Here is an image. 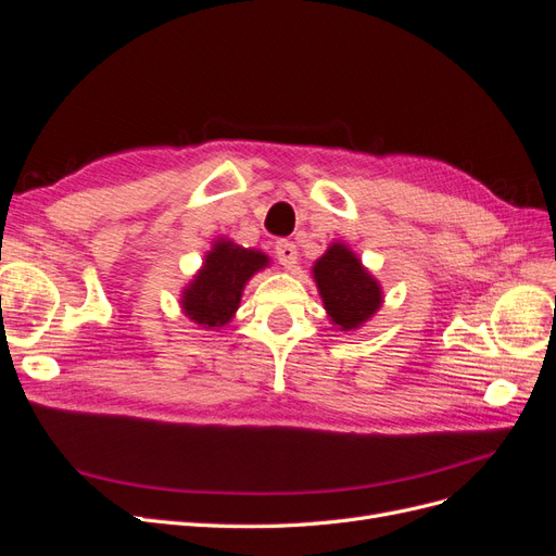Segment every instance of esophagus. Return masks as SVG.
Returning <instances> with one entry per match:
<instances>
[{
    "mask_svg": "<svg viewBox=\"0 0 556 556\" xmlns=\"http://www.w3.org/2000/svg\"><path fill=\"white\" fill-rule=\"evenodd\" d=\"M276 260L285 266V268H294L296 260H299V252H296V245L290 243V241H278L276 243Z\"/></svg>",
    "mask_w": 556,
    "mask_h": 556,
    "instance_id": "obj_1",
    "label": "esophagus"
}]
</instances>
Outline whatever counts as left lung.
Masks as SVG:
<instances>
[{"label": "left lung", "instance_id": "obj_1", "mask_svg": "<svg viewBox=\"0 0 556 556\" xmlns=\"http://www.w3.org/2000/svg\"><path fill=\"white\" fill-rule=\"evenodd\" d=\"M317 292L331 325L341 331L359 329L382 306L380 282L345 243H331L313 266Z\"/></svg>", "mask_w": 556, "mask_h": 556}]
</instances>
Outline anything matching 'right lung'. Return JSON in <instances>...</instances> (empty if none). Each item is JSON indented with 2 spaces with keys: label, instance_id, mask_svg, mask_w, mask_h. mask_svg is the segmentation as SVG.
<instances>
[{
  "label": "right lung",
  "instance_id": "1",
  "mask_svg": "<svg viewBox=\"0 0 556 556\" xmlns=\"http://www.w3.org/2000/svg\"><path fill=\"white\" fill-rule=\"evenodd\" d=\"M266 266L268 257L262 250H250L229 239H217L204 260V266L182 290V313L204 329L225 327L239 311L245 282Z\"/></svg>",
  "mask_w": 556,
  "mask_h": 556
}]
</instances>
